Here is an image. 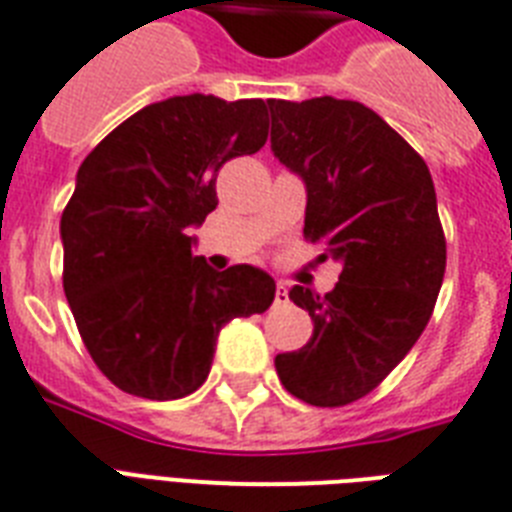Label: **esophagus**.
<instances>
[{"instance_id": "obj_1", "label": "esophagus", "mask_w": 512, "mask_h": 512, "mask_svg": "<svg viewBox=\"0 0 512 512\" xmlns=\"http://www.w3.org/2000/svg\"><path fill=\"white\" fill-rule=\"evenodd\" d=\"M275 301L277 304H288V285H285V282H277Z\"/></svg>"}]
</instances>
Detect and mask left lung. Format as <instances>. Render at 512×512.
Listing matches in <instances>:
<instances>
[{"instance_id": "8db88e82", "label": "left lung", "mask_w": 512, "mask_h": 512, "mask_svg": "<svg viewBox=\"0 0 512 512\" xmlns=\"http://www.w3.org/2000/svg\"><path fill=\"white\" fill-rule=\"evenodd\" d=\"M272 153L306 187L304 235L338 261L325 296L293 285L312 338L277 354L282 386L314 407L357 402L415 346L447 269L425 161L362 102L269 100Z\"/></svg>"}]
</instances>
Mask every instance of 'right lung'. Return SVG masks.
<instances>
[{
	"mask_svg": "<svg viewBox=\"0 0 512 512\" xmlns=\"http://www.w3.org/2000/svg\"><path fill=\"white\" fill-rule=\"evenodd\" d=\"M267 129L264 100L182 94L137 110L79 166L60 219L65 298L94 365L126 394L198 391L219 330L275 301L264 269L216 272L192 253L222 163L264 147Z\"/></svg>",
	"mask_w": 512,
	"mask_h": 512,
	"instance_id": "right-lung-1",
	"label": "right lung"
}]
</instances>
